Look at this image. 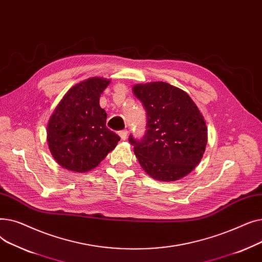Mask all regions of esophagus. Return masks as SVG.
I'll use <instances>...</instances> for the list:
<instances>
[{
  "label": "esophagus",
  "mask_w": 262,
  "mask_h": 262,
  "mask_svg": "<svg viewBox=\"0 0 262 262\" xmlns=\"http://www.w3.org/2000/svg\"><path fill=\"white\" fill-rule=\"evenodd\" d=\"M127 134H128V132H127L126 129H124V130L119 132V136L121 137V139H122V140H126V138H127Z\"/></svg>",
  "instance_id": "1"
}]
</instances>
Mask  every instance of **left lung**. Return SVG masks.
Masks as SVG:
<instances>
[{
    "instance_id": "left-lung-1",
    "label": "left lung",
    "mask_w": 262,
    "mask_h": 262,
    "mask_svg": "<svg viewBox=\"0 0 262 262\" xmlns=\"http://www.w3.org/2000/svg\"><path fill=\"white\" fill-rule=\"evenodd\" d=\"M133 92L147 117L144 139L129 137L140 166L154 180H181L203 158L208 139L203 115L187 92L168 82L137 84Z\"/></svg>"
}]
</instances>
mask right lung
I'll return each instance as SVG.
<instances>
[{
  "mask_svg": "<svg viewBox=\"0 0 262 262\" xmlns=\"http://www.w3.org/2000/svg\"><path fill=\"white\" fill-rule=\"evenodd\" d=\"M110 79L91 77L63 95L47 126L53 158L62 168L85 173L93 170L117 146L120 137L106 127L107 114L100 96Z\"/></svg>",
  "mask_w": 262,
  "mask_h": 262,
  "instance_id": "add662e5",
  "label": "right lung"
}]
</instances>
